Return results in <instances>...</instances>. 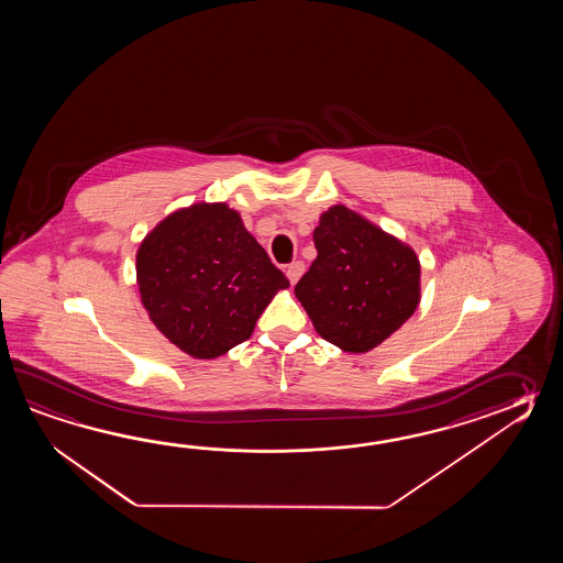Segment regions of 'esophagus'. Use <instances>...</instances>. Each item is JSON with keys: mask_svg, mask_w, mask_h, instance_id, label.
Here are the masks:
<instances>
[{"mask_svg": "<svg viewBox=\"0 0 563 563\" xmlns=\"http://www.w3.org/2000/svg\"><path fill=\"white\" fill-rule=\"evenodd\" d=\"M303 274V264L301 262H291V264L286 267V276L289 279V284L294 286L296 282H298L299 277Z\"/></svg>", "mask_w": 563, "mask_h": 563, "instance_id": "esophagus-1", "label": "esophagus"}]
</instances>
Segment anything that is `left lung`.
Returning <instances> with one entry per match:
<instances>
[{"label":"left lung","instance_id":"1","mask_svg":"<svg viewBox=\"0 0 563 563\" xmlns=\"http://www.w3.org/2000/svg\"><path fill=\"white\" fill-rule=\"evenodd\" d=\"M318 257L296 286L316 332L362 354L407 322L420 301V264L407 243L344 205L313 229Z\"/></svg>","mask_w":563,"mask_h":563}]
</instances>
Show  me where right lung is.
Masks as SVG:
<instances>
[{"label": "right lung", "instance_id": "obj_1", "mask_svg": "<svg viewBox=\"0 0 563 563\" xmlns=\"http://www.w3.org/2000/svg\"><path fill=\"white\" fill-rule=\"evenodd\" d=\"M136 284L161 334L192 358L245 342L287 277L225 203L165 217L136 253Z\"/></svg>", "mask_w": 563, "mask_h": 563}]
</instances>
